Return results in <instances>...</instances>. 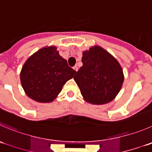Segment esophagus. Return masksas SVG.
Listing matches in <instances>:
<instances>
[{
	"label": "esophagus",
	"mask_w": 152,
	"mask_h": 152,
	"mask_svg": "<svg viewBox=\"0 0 152 152\" xmlns=\"http://www.w3.org/2000/svg\"><path fill=\"white\" fill-rule=\"evenodd\" d=\"M73 69H74V70H76V71H77V70H78V67L76 65H75L74 67H73Z\"/></svg>",
	"instance_id": "obj_1"
}]
</instances>
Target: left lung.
Returning <instances> with one entry per match:
<instances>
[{"label":"left lung","instance_id":"left-lung-1","mask_svg":"<svg viewBox=\"0 0 152 152\" xmlns=\"http://www.w3.org/2000/svg\"><path fill=\"white\" fill-rule=\"evenodd\" d=\"M83 65L73 77L88 102L102 104L114 99L120 92L124 76L118 61L100 47L83 53Z\"/></svg>","mask_w":152,"mask_h":152}]
</instances>
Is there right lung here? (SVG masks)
Masks as SVG:
<instances>
[{"label": "right lung", "mask_w": 152, "mask_h": 152, "mask_svg": "<svg viewBox=\"0 0 152 152\" xmlns=\"http://www.w3.org/2000/svg\"><path fill=\"white\" fill-rule=\"evenodd\" d=\"M76 72L60 56L56 47L45 48L26 60L20 72V82L32 99L50 102Z\"/></svg>", "instance_id": "add662e5"}]
</instances>
